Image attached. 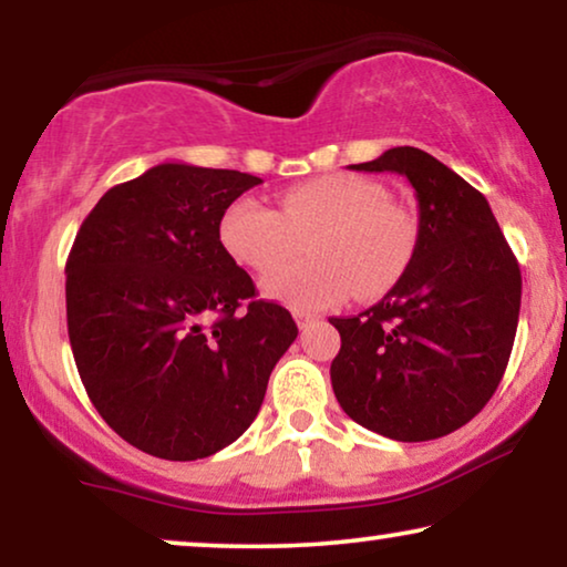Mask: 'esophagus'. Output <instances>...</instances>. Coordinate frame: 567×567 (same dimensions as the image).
<instances>
[{
	"instance_id": "obj_1",
	"label": "esophagus",
	"mask_w": 567,
	"mask_h": 567,
	"mask_svg": "<svg viewBox=\"0 0 567 567\" xmlns=\"http://www.w3.org/2000/svg\"><path fill=\"white\" fill-rule=\"evenodd\" d=\"M293 320H297L299 330H305L307 324H312V322L317 320V315H312V312H305V309H297V312H293Z\"/></svg>"
}]
</instances>
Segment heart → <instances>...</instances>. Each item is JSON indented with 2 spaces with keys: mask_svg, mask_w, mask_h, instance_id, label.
<instances>
[{
  "mask_svg": "<svg viewBox=\"0 0 567 567\" xmlns=\"http://www.w3.org/2000/svg\"><path fill=\"white\" fill-rule=\"evenodd\" d=\"M312 260L270 276L262 291L301 309H328L355 291L377 299L400 281L415 250V219L361 175H322L281 193V212L252 196L224 208L221 247L237 266L270 274L299 252Z\"/></svg>",
  "mask_w": 567,
  "mask_h": 567,
  "instance_id": "1",
  "label": "heart"
}]
</instances>
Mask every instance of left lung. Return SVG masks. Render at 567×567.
Wrapping results in <instances>:
<instances>
[{
    "label": "left lung",
    "mask_w": 567,
    "mask_h": 567,
    "mask_svg": "<svg viewBox=\"0 0 567 567\" xmlns=\"http://www.w3.org/2000/svg\"><path fill=\"white\" fill-rule=\"evenodd\" d=\"M405 175L417 198L410 266L379 305L332 317V392L348 417L394 441L462 429L498 390L514 348L522 270L485 196L415 146L351 165Z\"/></svg>",
    "instance_id": "obj_1"
}]
</instances>
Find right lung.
I'll return each instance as SVG.
<instances>
[{
	"label": "right lung",
	"mask_w": 567,
	"mask_h": 567,
	"mask_svg": "<svg viewBox=\"0 0 567 567\" xmlns=\"http://www.w3.org/2000/svg\"><path fill=\"white\" fill-rule=\"evenodd\" d=\"M258 183L165 162L107 190L69 252L84 390L123 441L159 460H204L243 436L297 340L289 309L255 299L219 239L224 208Z\"/></svg>",
	"instance_id": "add662e5"
}]
</instances>
